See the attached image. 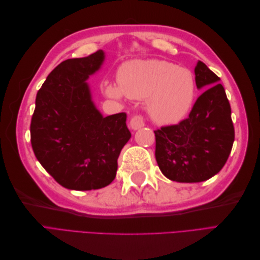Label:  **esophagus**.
I'll return each mask as SVG.
<instances>
[{
  "label": "esophagus",
  "mask_w": 260,
  "mask_h": 260,
  "mask_svg": "<svg viewBox=\"0 0 260 260\" xmlns=\"http://www.w3.org/2000/svg\"><path fill=\"white\" fill-rule=\"evenodd\" d=\"M144 118L143 116L141 115H136L135 117L131 118V121H130V125L133 130H138L141 129L142 127H144Z\"/></svg>",
  "instance_id": "1"
}]
</instances>
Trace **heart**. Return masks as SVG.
Returning <instances> with one entry per match:
<instances>
[{
    "mask_svg": "<svg viewBox=\"0 0 260 260\" xmlns=\"http://www.w3.org/2000/svg\"><path fill=\"white\" fill-rule=\"evenodd\" d=\"M118 84L106 82L109 98H147V108L159 123H176L190 111L195 96V80L190 70L169 61L131 60L118 72Z\"/></svg>",
    "mask_w": 260,
    "mask_h": 260,
    "instance_id": "b5f03b06",
    "label": "heart"
}]
</instances>
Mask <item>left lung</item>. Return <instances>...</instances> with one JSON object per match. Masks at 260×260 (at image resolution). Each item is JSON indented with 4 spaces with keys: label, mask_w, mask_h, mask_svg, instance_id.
I'll list each match as a JSON object with an SVG mask.
<instances>
[{
    "label": "left lung",
    "mask_w": 260,
    "mask_h": 260,
    "mask_svg": "<svg viewBox=\"0 0 260 260\" xmlns=\"http://www.w3.org/2000/svg\"><path fill=\"white\" fill-rule=\"evenodd\" d=\"M199 89L186 119L154 131L155 157L168 179L177 182H202L217 175L229 157L234 142L231 106L220 78L199 60L194 69Z\"/></svg>",
    "instance_id": "1"
}]
</instances>
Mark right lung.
<instances>
[{"label": "right lung", "mask_w": 260, "mask_h": 260, "mask_svg": "<svg viewBox=\"0 0 260 260\" xmlns=\"http://www.w3.org/2000/svg\"><path fill=\"white\" fill-rule=\"evenodd\" d=\"M104 52L70 58L55 67L38 91L31 118L37 159L69 190H98L113 182L118 157L131 138L127 114L103 117L86 79L100 69Z\"/></svg>", "instance_id": "1"}]
</instances>
